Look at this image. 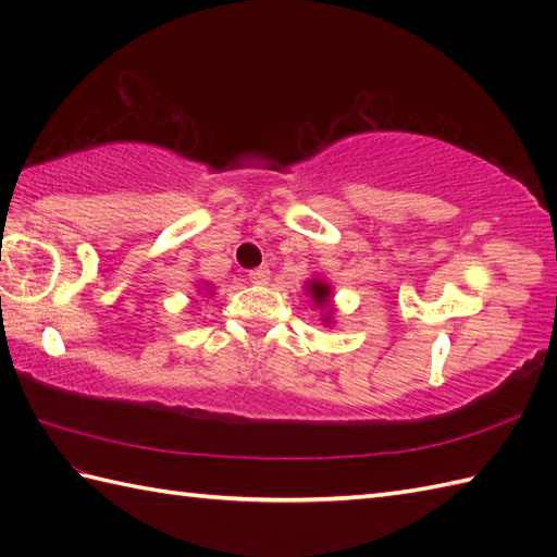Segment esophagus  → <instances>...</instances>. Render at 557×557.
I'll list each match as a JSON object with an SVG mask.
<instances>
[{
  "instance_id": "1",
  "label": "esophagus",
  "mask_w": 557,
  "mask_h": 557,
  "mask_svg": "<svg viewBox=\"0 0 557 557\" xmlns=\"http://www.w3.org/2000/svg\"><path fill=\"white\" fill-rule=\"evenodd\" d=\"M248 280H251V285H268L270 270L268 268H256V270L248 272Z\"/></svg>"
}]
</instances>
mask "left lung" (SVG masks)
I'll return each instance as SVG.
<instances>
[{"label":"left lung","instance_id":"obj_1","mask_svg":"<svg viewBox=\"0 0 557 557\" xmlns=\"http://www.w3.org/2000/svg\"><path fill=\"white\" fill-rule=\"evenodd\" d=\"M306 297L311 299L313 309L321 311V321L323 325H333L335 323V304H333V285L325 277H311L306 280Z\"/></svg>","mask_w":557,"mask_h":557}]
</instances>
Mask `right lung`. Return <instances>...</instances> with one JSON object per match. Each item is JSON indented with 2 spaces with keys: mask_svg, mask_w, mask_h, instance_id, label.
Listing matches in <instances>:
<instances>
[{
  "mask_svg": "<svg viewBox=\"0 0 557 557\" xmlns=\"http://www.w3.org/2000/svg\"><path fill=\"white\" fill-rule=\"evenodd\" d=\"M196 289H198V294L203 292L206 297H212V294H215V287H212V282H198Z\"/></svg>",
  "mask_w": 557,
  "mask_h": 557,
  "instance_id": "right-lung-1",
  "label": "right lung"
}]
</instances>
